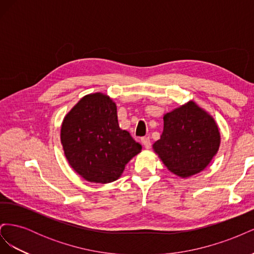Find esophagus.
I'll list each match as a JSON object with an SVG mask.
<instances>
[{"label": "esophagus", "mask_w": 254, "mask_h": 254, "mask_svg": "<svg viewBox=\"0 0 254 254\" xmlns=\"http://www.w3.org/2000/svg\"><path fill=\"white\" fill-rule=\"evenodd\" d=\"M141 142H142V144L144 145V147H145L146 149H149V148H150L151 143H150L149 137H142V139H141Z\"/></svg>", "instance_id": "obj_1"}]
</instances>
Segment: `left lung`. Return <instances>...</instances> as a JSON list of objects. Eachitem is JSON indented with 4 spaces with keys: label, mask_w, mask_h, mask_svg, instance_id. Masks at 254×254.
<instances>
[{
    "label": "left lung",
    "mask_w": 254,
    "mask_h": 254,
    "mask_svg": "<svg viewBox=\"0 0 254 254\" xmlns=\"http://www.w3.org/2000/svg\"><path fill=\"white\" fill-rule=\"evenodd\" d=\"M219 146L217 123L209 112L190 101L163 115V131L152 149L168 171L189 178L205 170Z\"/></svg>",
    "instance_id": "8db88e82"
}]
</instances>
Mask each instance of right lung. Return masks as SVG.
<instances>
[{
  "label": "right lung",
  "mask_w": 254,
  "mask_h": 254,
  "mask_svg": "<svg viewBox=\"0 0 254 254\" xmlns=\"http://www.w3.org/2000/svg\"><path fill=\"white\" fill-rule=\"evenodd\" d=\"M60 141L73 170L84 180L103 184L118 180L142 150L127 130L120 128L117 104L102 92L84 95L66 113Z\"/></svg>",
  "instance_id": "obj_1"
}]
</instances>
